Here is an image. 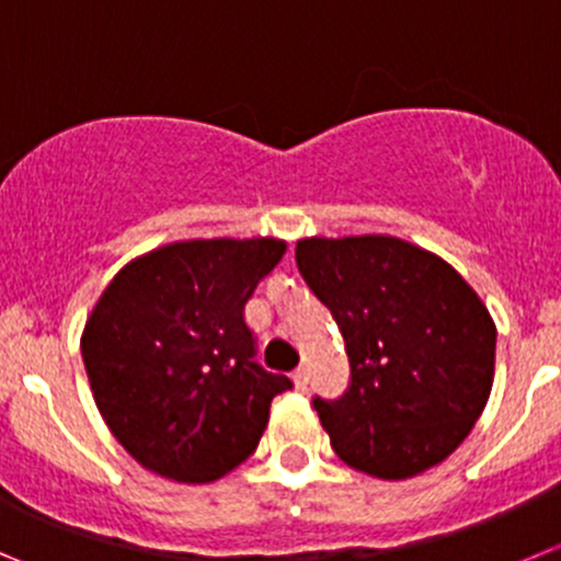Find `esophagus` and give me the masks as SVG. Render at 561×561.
<instances>
[{
    "label": "esophagus",
    "mask_w": 561,
    "mask_h": 561,
    "mask_svg": "<svg viewBox=\"0 0 561 561\" xmlns=\"http://www.w3.org/2000/svg\"><path fill=\"white\" fill-rule=\"evenodd\" d=\"M308 380H311L308 369H297L295 371V388H297V391H308Z\"/></svg>",
    "instance_id": "esophagus-1"
}]
</instances>
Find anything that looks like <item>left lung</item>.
I'll list each match as a JSON object with an SVG mask.
<instances>
[{
    "mask_svg": "<svg viewBox=\"0 0 561 561\" xmlns=\"http://www.w3.org/2000/svg\"><path fill=\"white\" fill-rule=\"evenodd\" d=\"M300 275L350 357L341 399H313L335 455L377 479L444 462L490 399L495 324L466 277L397 237L300 239Z\"/></svg>",
    "mask_w": 561,
    "mask_h": 561,
    "instance_id": "1",
    "label": "left lung"
}]
</instances>
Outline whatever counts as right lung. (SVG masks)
<instances>
[{
    "instance_id": "1",
    "label": "right lung",
    "mask_w": 561,
    "mask_h": 561,
    "mask_svg": "<svg viewBox=\"0 0 561 561\" xmlns=\"http://www.w3.org/2000/svg\"><path fill=\"white\" fill-rule=\"evenodd\" d=\"M284 253L272 237L162 244L99 297L84 369L106 426L142 468L206 484L255 451L291 380L255 364L244 302Z\"/></svg>"
}]
</instances>
